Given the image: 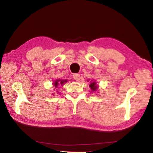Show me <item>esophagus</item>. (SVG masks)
Masks as SVG:
<instances>
[{
  "label": "esophagus",
  "instance_id": "obj_1",
  "mask_svg": "<svg viewBox=\"0 0 153 153\" xmlns=\"http://www.w3.org/2000/svg\"><path fill=\"white\" fill-rule=\"evenodd\" d=\"M74 79L76 81H79V79H80V76H79V74H74Z\"/></svg>",
  "mask_w": 153,
  "mask_h": 153
}]
</instances>
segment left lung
<instances>
[{"label":"left lung","instance_id":"1","mask_svg":"<svg viewBox=\"0 0 153 153\" xmlns=\"http://www.w3.org/2000/svg\"><path fill=\"white\" fill-rule=\"evenodd\" d=\"M89 87L91 88V89L92 90V91H96L98 89V86L96 85V82L95 81L94 82H91V84L89 85Z\"/></svg>","mask_w":153,"mask_h":153}]
</instances>
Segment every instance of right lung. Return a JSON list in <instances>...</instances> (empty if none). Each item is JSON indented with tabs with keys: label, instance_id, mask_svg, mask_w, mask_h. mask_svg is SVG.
<instances>
[{
	"label": "right lung",
	"instance_id": "add662e5",
	"mask_svg": "<svg viewBox=\"0 0 153 153\" xmlns=\"http://www.w3.org/2000/svg\"><path fill=\"white\" fill-rule=\"evenodd\" d=\"M67 79H56L53 82V85L55 86L56 88L58 87V85H63L64 82H66Z\"/></svg>",
	"mask_w": 153,
	"mask_h": 153
}]
</instances>
